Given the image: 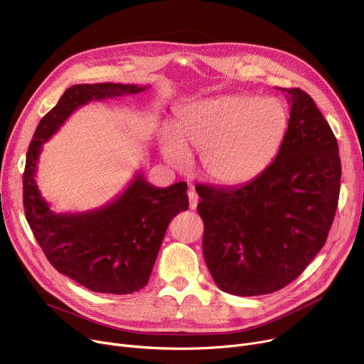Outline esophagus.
I'll use <instances>...</instances> for the list:
<instances>
[{
    "label": "esophagus",
    "mask_w": 364,
    "mask_h": 364,
    "mask_svg": "<svg viewBox=\"0 0 364 364\" xmlns=\"http://www.w3.org/2000/svg\"><path fill=\"white\" fill-rule=\"evenodd\" d=\"M198 203H199V198L196 195V191L190 188V191H188V206H190V209H196Z\"/></svg>",
    "instance_id": "34e87169"
}]
</instances>
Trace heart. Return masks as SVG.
<instances>
[{"instance_id":"obj_1","label":"heart","mask_w":364,"mask_h":364,"mask_svg":"<svg viewBox=\"0 0 364 364\" xmlns=\"http://www.w3.org/2000/svg\"><path fill=\"white\" fill-rule=\"evenodd\" d=\"M288 130V112L272 98L228 95L183 107L174 133L162 136L164 158L186 166L200 154L209 181L237 187L259 177L278 155Z\"/></svg>"}]
</instances>
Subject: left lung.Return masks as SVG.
Here are the masks:
<instances>
[{"mask_svg":"<svg viewBox=\"0 0 364 364\" xmlns=\"http://www.w3.org/2000/svg\"><path fill=\"white\" fill-rule=\"evenodd\" d=\"M281 90L291 109L275 161L243 186L196 187L206 266L234 296L269 294L294 281L323 247L340 198L329 124L306 92Z\"/></svg>","mask_w":364,"mask_h":364,"instance_id":"obj_1","label":"left lung"}]
</instances>
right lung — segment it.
Segmentation results:
<instances>
[{
  "instance_id": "obj_1",
  "label": "right lung",
  "mask_w": 364,
  "mask_h": 364,
  "mask_svg": "<svg viewBox=\"0 0 364 364\" xmlns=\"http://www.w3.org/2000/svg\"><path fill=\"white\" fill-rule=\"evenodd\" d=\"M148 87L121 83L68 87L39 121L26 155L23 205L38 245L60 274L95 293L132 294L148 284L168 224L188 208L187 184L159 188L137 173L129 187L102 208L55 213L38 188V161L42 144L80 107Z\"/></svg>"
}]
</instances>
